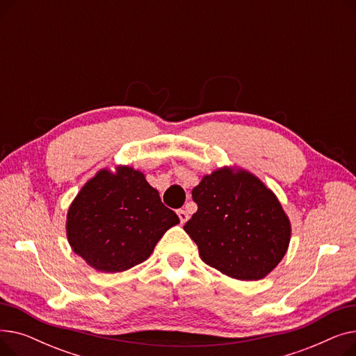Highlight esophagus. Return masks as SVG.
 <instances>
[{
  "mask_svg": "<svg viewBox=\"0 0 356 356\" xmlns=\"http://www.w3.org/2000/svg\"><path fill=\"white\" fill-rule=\"evenodd\" d=\"M177 215H179V219H180V222L181 223H184V222H188V219H189V213H188V211H184V209H179L177 211Z\"/></svg>",
  "mask_w": 356,
  "mask_h": 356,
  "instance_id": "1",
  "label": "esophagus"
}]
</instances>
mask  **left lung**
<instances>
[{"mask_svg": "<svg viewBox=\"0 0 356 356\" xmlns=\"http://www.w3.org/2000/svg\"><path fill=\"white\" fill-rule=\"evenodd\" d=\"M184 231L208 266L238 280L264 278L284 257L291 228L275 195L254 175L219 168L192 191Z\"/></svg>", "mask_w": 356, "mask_h": 356, "instance_id": "left-lung-1", "label": "left lung"}]
</instances>
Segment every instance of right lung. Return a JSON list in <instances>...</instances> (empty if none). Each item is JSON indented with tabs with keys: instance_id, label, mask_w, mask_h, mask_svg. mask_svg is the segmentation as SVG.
Masks as SVG:
<instances>
[{
	"instance_id": "obj_1",
	"label": "right lung",
	"mask_w": 356,
	"mask_h": 356,
	"mask_svg": "<svg viewBox=\"0 0 356 356\" xmlns=\"http://www.w3.org/2000/svg\"><path fill=\"white\" fill-rule=\"evenodd\" d=\"M179 216L165 208L144 175L101 170L72 202L66 231L73 251L98 271L120 273L145 261Z\"/></svg>"
}]
</instances>
